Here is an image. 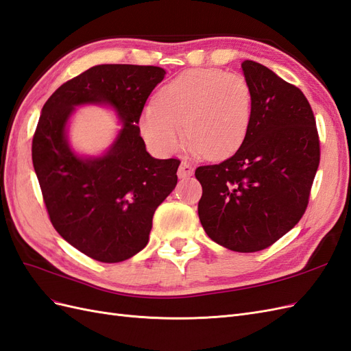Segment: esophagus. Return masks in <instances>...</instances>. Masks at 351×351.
<instances>
[{
  "mask_svg": "<svg viewBox=\"0 0 351 351\" xmlns=\"http://www.w3.org/2000/svg\"><path fill=\"white\" fill-rule=\"evenodd\" d=\"M193 173H194V167L190 163H186V161H182L181 166H179V169H178V176L179 178H190V176H193Z\"/></svg>",
  "mask_w": 351,
  "mask_h": 351,
  "instance_id": "34e87169",
  "label": "esophagus"
}]
</instances>
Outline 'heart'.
<instances>
[{"instance_id":"1","label":"heart","mask_w":351,"mask_h":351,"mask_svg":"<svg viewBox=\"0 0 351 351\" xmlns=\"http://www.w3.org/2000/svg\"><path fill=\"white\" fill-rule=\"evenodd\" d=\"M252 108V87L241 74L190 69L158 90L154 104L143 110L139 128L158 156L172 154L185 130L188 154L221 160L243 145Z\"/></svg>"}]
</instances>
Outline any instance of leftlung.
I'll return each instance as SVG.
<instances>
[{"instance_id":"8db88e82","label":"left lung","mask_w":351,"mask_h":351,"mask_svg":"<svg viewBox=\"0 0 351 351\" xmlns=\"http://www.w3.org/2000/svg\"><path fill=\"white\" fill-rule=\"evenodd\" d=\"M254 92L252 120L236 154L200 166L199 218L213 241L234 252H258L291 231L305 212L320 147L307 97L271 69L245 60Z\"/></svg>"}]
</instances>
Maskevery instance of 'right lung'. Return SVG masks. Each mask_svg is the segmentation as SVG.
<instances>
[{
	"mask_svg": "<svg viewBox=\"0 0 351 351\" xmlns=\"http://www.w3.org/2000/svg\"><path fill=\"white\" fill-rule=\"evenodd\" d=\"M160 66L96 65L62 84L44 104L32 163L53 227L71 246L101 263H121L147 246L152 217L178 184L181 161L149 156L139 119L163 82ZM112 109L122 128L102 155H80L69 123L78 106Z\"/></svg>",
	"mask_w": 351,
	"mask_h": 351,
	"instance_id": "1",
	"label": "right lung"
}]
</instances>
